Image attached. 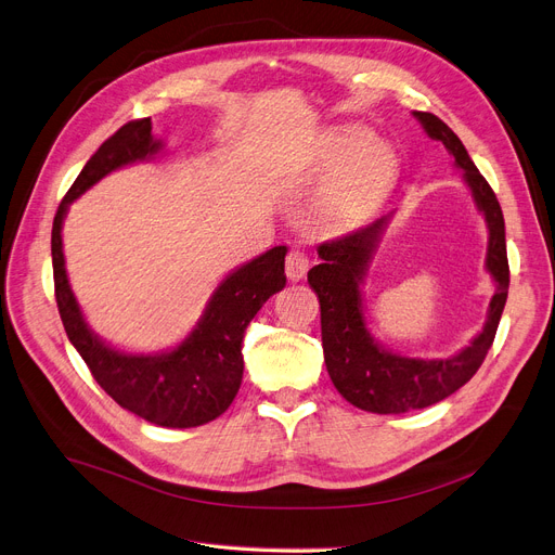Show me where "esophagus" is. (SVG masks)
<instances>
[{"instance_id": "obj_1", "label": "esophagus", "mask_w": 555, "mask_h": 555, "mask_svg": "<svg viewBox=\"0 0 555 555\" xmlns=\"http://www.w3.org/2000/svg\"><path fill=\"white\" fill-rule=\"evenodd\" d=\"M308 272V256L301 249H291L285 256V274L291 281H301Z\"/></svg>"}]
</instances>
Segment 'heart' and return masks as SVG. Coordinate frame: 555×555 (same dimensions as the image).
<instances>
[{
	"label": "heart",
	"instance_id": "b5f03b06",
	"mask_svg": "<svg viewBox=\"0 0 555 555\" xmlns=\"http://www.w3.org/2000/svg\"><path fill=\"white\" fill-rule=\"evenodd\" d=\"M320 165L331 177L312 204V218L320 227H337L380 197L390 177V152L363 127H337L322 144Z\"/></svg>",
	"mask_w": 555,
	"mask_h": 555
}]
</instances>
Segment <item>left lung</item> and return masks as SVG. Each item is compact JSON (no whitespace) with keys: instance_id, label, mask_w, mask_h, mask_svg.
<instances>
[{"instance_id":"8db88e82","label":"left lung","mask_w":555,"mask_h":555,"mask_svg":"<svg viewBox=\"0 0 555 555\" xmlns=\"http://www.w3.org/2000/svg\"><path fill=\"white\" fill-rule=\"evenodd\" d=\"M430 140L444 144L453 165L463 170V181L472 192L478 212L488 224L486 270L494 281V297L488 320L474 340L449 358H408L380 347L365 320L363 285L370 262L380 245L385 229L395 212L320 245L322 258L308 272V283L320 297L322 308V347L328 376L349 403L360 411L378 415H399L428 408L461 390L483 365L494 343L501 312L508 299V254H505L503 212L490 183L476 170L465 144L440 117L413 111Z\"/></svg>"}]
</instances>
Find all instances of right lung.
<instances>
[{
	"instance_id": "obj_1",
	"label": "right lung",
	"mask_w": 555,
	"mask_h": 555,
	"mask_svg": "<svg viewBox=\"0 0 555 555\" xmlns=\"http://www.w3.org/2000/svg\"><path fill=\"white\" fill-rule=\"evenodd\" d=\"M163 147V140L152 135V119L144 117L125 125L90 156L54 218V287L69 343L104 392L129 413L156 426L192 428L220 417L235 399L245 370V331L262 304L283 291L287 247H272L227 274L210 295L197 326L175 349L129 353L106 345L88 326L69 287L61 237L63 220L69 204L94 183L119 167L154 158Z\"/></svg>"
}]
</instances>
